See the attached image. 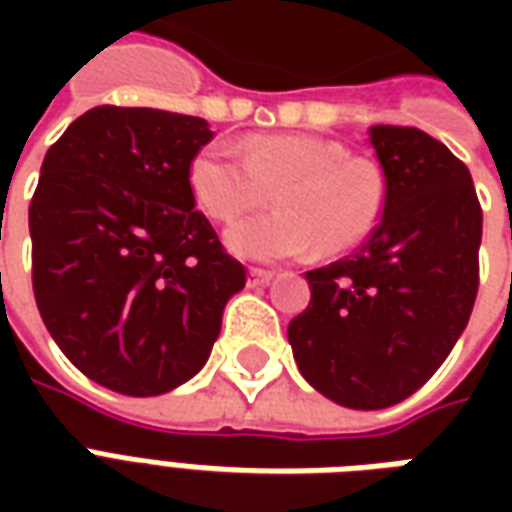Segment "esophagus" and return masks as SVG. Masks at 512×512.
<instances>
[{
    "label": "esophagus",
    "instance_id": "esophagus-1",
    "mask_svg": "<svg viewBox=\"0 0 512 512\" xmlns=\"http://www.w3.org/2000/svg\"><path fill=\"white\" fill-rule=\"evenodd\" d=\"M274 279V271H266V268H249V288H263Z\"/></svg>",
    "mask_w": 512,
    "mask_h": 512
}]
</instances>
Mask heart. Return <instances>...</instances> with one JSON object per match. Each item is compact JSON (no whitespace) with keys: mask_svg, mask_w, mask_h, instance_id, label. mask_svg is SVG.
<instances>
[{"mask_svg":"<svg viewBox=\"0 0 512 512\" xmlns=\"http://www.w3.org/2000/svg\"><path fill=\"white\" fill-rule=\"evenodd\" d=\"M189 186L216 222H233L274 191L279 208L227 230L233 255L263 263L301 257L315 246L321 255L348 252L376 230L386 202L376 161L310 134L246 136L238 147L211 142L191 158Z\"/></svg>","mask_w":512,"mask_h":512,"instance_id":"1","label":"heart"}]
</instances>
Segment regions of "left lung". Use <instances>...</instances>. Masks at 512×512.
I'll list each match as a JSON object with an SVG mask.
<instances>
[{"label": "left lung", "mask_w": 512, "mask_h": 512, "mask_svg": "<svg viewBox=\"0 0 512 512\" xmlns=\"http://www.w3.org/2000/svg\"><path fill=\"white\" fill-rule=\"evenodd\" d=\"M386 178L367 244L307 271L312 299L288 326L301 376L348 408L414 395L469 323L480 285L483 208L472 175L425 131L373 126Z\"/></svg>", "instance_id": "obj_1"}]
</instances>
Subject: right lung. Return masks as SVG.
Wrapping results in <instances>:
<instances>
[{
    "instance_id": "obj_1",
    "label": "right lung",
    "mask_w": 512,
    "mask_h": 512,
    "mask_svg": "<svg viewBox=\"0 0 512 512\" xmlns=\"http://www.w3.org/2000/svg\"><path fill=\"white\" fill-rule=\"evenodd\" d=\"M202 117L95 106L49 147L29 202L32 290L62 354L95 384L164 395L200 373L246 268L194 211Z\"/></svg>"
}]
</instances>
